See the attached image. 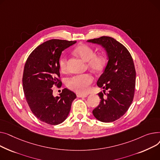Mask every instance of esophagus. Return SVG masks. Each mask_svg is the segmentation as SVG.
Here are the masks:
<instances>
[{"instance_id": "obj_1", "label": "esophagus", "mask_w": 160, "mask_h": 160, "mask_svg": "<svg viewBox=\"0 0 160 160\" xmlns=\"http://www.w3.org/2000/svg\"><path fill=\"white\" fill-rule=\"evenodd\" d=\"M77 96L78 98H87L88 96V95H86V94H77Z\"/></svg>"}]
</instances>
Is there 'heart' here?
<instances>
[{
    "label": "heart",
    "mask_w": 160,
    "mask_h": 160,
    "mask_svg": "<svg viewBox=\"0 0 160 160\" xmlns=\"http://www.w3.org/2000/svg\"><path fill=\"white\" fill-rule=\"evenodd\" d=\"M74 52L84 61H87L90 69L95 72H101L105 68L107 59L104 55L95 54L91 46L81 44L76 47ZM67 56L62 55L59 59V67L62 72L67 70ZM93 80L90 74L84 73L73 76L67 80V86L79 93H86Z\"/></svg>",
    "instance_id": "obj_1"
}]
</instances>
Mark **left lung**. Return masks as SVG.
Listing matches in <instances>:
<instances>
[{
	"label": "left lung",
	"mask_w": 160,
	"mask_h": 160,
	"mask_svg": "<svg viewBox=\"0 0 160 160\" xmlns=\"http://www.w3.org/2000/svg\"><path fill=\"white\" fill-rule=\"evenodd\" d=\"M102 46L106 50L108 61L97 82L98 86L108 90L107 98L99 92V105L92 111L100 121L108 123L123 116L132 103L135 91L136 70L130 52L121 43L110 37L102 36L87 41Z\"/></svg>",
	"instance_id": "8db88e82"
}]
</instances>
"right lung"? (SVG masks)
Here are the masks:
<instances>
[{"label":"right lung","instance_id":"obj_1","mask_svg":"<svg viewBox=\"0 0 160 160\" xmlns=\"http://www.w3.org/2000/svg\"><path fill=\"white\" fill-rule=\"evenodd\" d=\"M76 41L60 39L47 41L30 53L25 63L22 86L24 96L33 114L49 125H58L67 119L74 92L67 88L59 96H53L52 87L61 86L59 59L62 52Z\"/></svg>","mask_w":160,"mask_h":160}]
</instances>
